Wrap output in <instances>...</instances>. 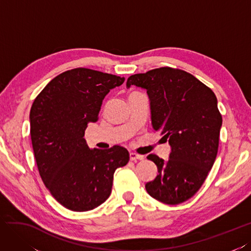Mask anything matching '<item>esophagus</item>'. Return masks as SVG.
Instances as JSON below:
<instances>
[{
    "label": "esophagus",
    "instance_id": "obj_1",
    "mask_svg": "<svg viewBox=\"0 0 251 251\" xmlns=\"http://www.w3.org/2000/svg\"><path fill=\"white\" fill-rule=\"evenodd\" d=\"M129 156H130V160L131 161L143 160V159H144V155H141V154H138V153H135V152H130Z\"/></svg>",
    "mask_w": 251,
    "mask_h": 251
}]
</instances>
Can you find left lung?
Instances as JSON below:
<instances>
[{"mask_svg": "<svg viewBox=\"0 0 251 251\" xmlns=\"http://www.w3.org/2000/svg\"><path fill=\"white\" fill-rule=\"evenodd\" d=\"M131 85L147 91L152 128L171 148L167 161L147 156L157 176L145 188L164 204L187 201L201 188L217 157L222 127L217 97L192 75L170 67L130 75L127 88Z\"/></svg>", "mask_w": 251, "mask_h": 251, "instance_id": "obj_1", "label": "left lung"}]
</instances>
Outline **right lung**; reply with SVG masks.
Here are the masks:
<instances>
[{"instance_id": "1", "label": "right lung", "mask_w": 251, "mask_h": 251, "mask_svg": "<svg viewBox=\"0 0 251 251\" xmlns=\"http://www.w3.org/2000/svg\"><path fill=\"white\" fill-rule=\"evenodd\" d=\"M124 81L88 68L71 69L50 81L31 106L30 137L40 176L69 210L88 211L104 203L114 171L129 161L124 147L90 149L84 139L104 98Z\"/></svg>"}]
</instances>
